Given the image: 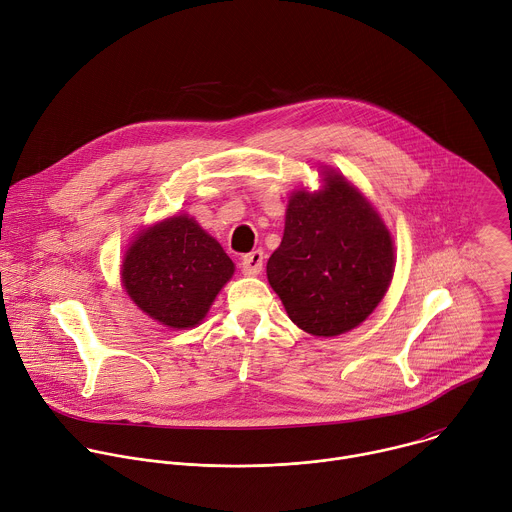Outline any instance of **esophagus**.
<instances>
[{"instance_id":"obj_1","label":"esophagus","mask_w":512,"mask_h":512,"mask_svg":"<svg viewBox=\"0 0 512 512\" xmlns=\"http://www.w3.org/2000/svg\"><path fill=\"white\" fill-rule=\"evenodd\" d=\"M263 269V251H251L249 255L243 257L241 261V271L249 277L253 275H259Z\"/></svg>"}]
</instances>
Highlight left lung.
Returning a JSON list of instances; mask_svg holds the SVG:
<instances>
[{"mask_svg": "<svg viewBox=\"0 0 512 512\" xmlns=\"http://www.w3.org/2000/svg\"><path fill=\"white\" fill-rule=\"evenodd\" d=\"M394 241L372 203L346 177L323 170V189L295 191L267 279L289 319L317 337L358 327L386 295Z\"/></svg>", "mask_w": 512, "mask_h": 512, "instance_id": "1", "label": "left lung"}]
</instances>
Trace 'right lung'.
<instances>
[{"instance_id": "1", "label": "right lung", "mask_w": 512, "mask_h": 512, "mask_svg": "<svg viewBox=\"0 0 512 512\" xmlns=\"http://www.w3.org/2000/svg\"><path fill=\"white\" fill-rule=\"evenodd\" d=\"M235 265L193 217L175 215L142 229L122 261V285L154 321L187 329L203 321Z\"/></svg>"}]
</instances>
